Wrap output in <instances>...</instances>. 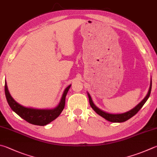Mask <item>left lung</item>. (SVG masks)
<instances>
[{
    "mask_svg": "<svg viewBox=\"0 0 157 157\" xmlns=\"http://www.w3.org/2000/svg\"><path fill=\"white\" fill-rule=\"evenodd\" d=\"M151 89H152V79L150 80L149 90H148L147 94L146 95V96L145 97V98L143 99V100H142L140 103L136 105L135 108H132V109L128 111V112L121 113V114H112V113H109L102 110L101 109H100V108H99L98 106H95V104L93 103L90 94L88 93H87V94H88V99H89V103H90V106L97 114H98L99 115H100L105 119H106L107 121L113 122V123H121V122H124L128 120V119H130L131 117H132L134 115H135L136 114L139 112V110L143 107L144 104L146 103V101L147 100V99L149 98L150 93H151Z\"/></svg>",
    "mask_w": 157,
    "mask_h": 157,
    "instance_id": "8db88e82",
    "label": "left lung"
}]
</instances>
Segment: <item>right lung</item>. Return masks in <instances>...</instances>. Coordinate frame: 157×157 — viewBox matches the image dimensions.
I'll use <instances>...</instances> for the list:
<instances>
[{
	"mask_svg": "<svg viewBox=\"0 0 157 157\" xmlns=\"http://www.w3.org/2000/svg\"><path fill=\"white\" fill-rule=\"evenodd\" d=\"M71 86V85L70 84L69 86L66 88L59 104L52 109H37V108L22 106L14 100L13 98L11 96L8 90L6 81L5 83V93L8 104L10 105L13 112H15L21 118L31 124L37 125V126H45L56 119L63 110L65 106V98Z\"/></svg>",
	"mask_w": 157,
	"mask_h": 157,
	"instance_id": "add662e5",
	"label": "right lung"
}]
</instances>
